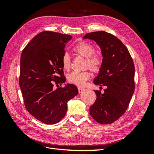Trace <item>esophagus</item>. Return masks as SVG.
Returning <instances> with one entry per match:
<instances>
[{"instance_id": "34e87169", "label": "esophagus", "mask_w": 154, "mask_h": 154, "mask_svg": "<svg viewBox=\"0 0 154 154\" xmlns=\"http://www.w3.org/2000/svg\"><path fill=\"white\" fill-rule=\"evenodd\" d=\"M85 90V88H82V87H78V92H79V93H82L83 91Z\"/></svg>"}]
</instances>
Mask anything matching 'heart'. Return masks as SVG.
<instances>
[{
  "instance_id": "heart-1",
  "label": "heart",
  "mask_w": 154,
  "mask_h": 154,
  "mask_svg": "<svg viewBox=\"0 0 154 154\" xmlns=\"http://www.w3.org/2000/svg\"><path fill=\"white\" fill-rule=\"evenodd\" d=\"M74 51L78 55L86 58V67H88L93 72H98L101 67L102 59L100 56L94 54L95 49L91 44L86 42H80L74 48ZM62 65L64 70H69L71 67V58L68 53H65L62 58ZM91 77L88 71H73L67 76L70 83L78 86H83Z\"/></svg>"
}]
</instances>
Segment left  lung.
I'll return each instance as SVG.
<instances>
[{
	"mask_svg": "<svg viewBox=\"0 0 154 154\" xmlns=\"http://www.w3.org/2000/svg\"><path fill=\"white\" fill-rule=\"evenodd\" d=\"M83 39L95 41L103 57L94 83L106 86L103 94L93 90L97 96L90 107L92 118L101 124H110L127 110L134 92L135 67L130 53L117 37L105 31L88 32Z\"/></svg>",
	"mask_w": 154,
	"mask_h": 154,
	"instance_id": "8db88e82",
	"label": "left lung"
}]
</instances>
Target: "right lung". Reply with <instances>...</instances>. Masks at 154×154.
I'll return each instance as SVG.
<instances>
[{
    "mask_svg": "<svg viewBox=\"0 0 154 154\" xmlns=\"http://www.w3.org/2000/svg\"><path fill=\"white\" fill-rule=\"evenodd\" d=\"M71 35L43 31L23 49L19 85L27 110L40 122L53 125L67 112V102L78 93L73 84L54 90V84L66 82L62 58Z\"/></svg>",
    "mask_w": 154,
    "mask_h": 154,
    "instance_id": "obj_1",
    "label": "right lung"
}]
</instances>
